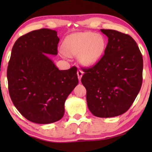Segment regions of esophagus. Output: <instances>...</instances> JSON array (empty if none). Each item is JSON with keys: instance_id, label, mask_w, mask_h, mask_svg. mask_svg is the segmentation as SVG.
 I'll list each match as a JSON object with an SVG mask.
<instances>
[{"instance_id": "1", "label": "esophagus", "mask_w": 152, "mask_h": 152, "mask_svg": "<svg viewBox=\"0 0 152 152\" xmlns=\"http://www.w3.org/2000/svg\"><path fill=\"white\" fill-rule=\"evenodd\" d=\"M83 72L81 70H78L77 71L78 78V80H79V81H80V80H81V78L82 77V76H83Z\"/></svg>"}]
</instances>
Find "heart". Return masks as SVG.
Here are the masks:
<instances>
[{
	"label": "heart",
	"mask_w": 152,
	"mask_h": 152,
	"mask_svg": "<svg viewBox=\"0 0 152 152\" xmlns=\"http://www.w3.org/2000/svg\"><path fill=\"white\" fill-rule=\"evenodd\" d=\"M106 40L93 32L75 33L66 38L63 50L68 56H77L83 66H94L102 58L106 49Z\"/></svg>",
	"instance_id": "heart-1"
}]
</instances>
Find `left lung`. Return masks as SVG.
Instances as JSON below:
<instances>
[{"label":"left lung","instance_id":"left-lung-1","mask_svg":"<svg viewBox=\"0 0 152 152\" xmlns=\"http://www.w3.org/2000/svg\"><path fill=\"white\" fill-rule=\"evenodd\" d=\"M101 31L108 37L104 55L93 67L84 69L81 83L92 114L114 117L129 109L141 89L143 58L130 36L110 29Z\"/></svg>","mask_w":152,"mask_h":152}]
</instances>
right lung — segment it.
Segmentation results:
<instances>
[{
	"label": "right lung",
	"mask_w": 152,
	"mask_h": 152,
	"mask_svg": "<svg viewBox=\"0 0 152 152\" xmlns=\"http://www.w3.org/2000/svg\"><path fill=\"white\" fill-rule=\"evenodd\" d=\"M57 32L33 31L17 39L7 70L12 102L26 119L50 124L64 116L65 102L78 79L76 67L59 70L49 55L56 56Z\"/></svg>",
	"instance_id": "obj_1"
}]
</instances>
